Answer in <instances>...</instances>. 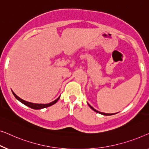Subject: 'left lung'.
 <instances>
[{"label":"left lung","mask_w":149,"mask_h":149,"mask_svg":"<svg viewBox=\"0 0 149 149\" xmlns=\"http://www.w3.org/2000/svg\"><path fill=\"white\" fill-rule=\"evenodd\" d=\"M88 106L90 107H91L92 109H93V111H95V112H96V113H100V114H102V115H103V116H111V115H114L113 113H102V112H100V111H97V110H96L95 109H94L93 107H92L91 104H88Z\"/></svg>","instance_id":"1"}]
</instances>
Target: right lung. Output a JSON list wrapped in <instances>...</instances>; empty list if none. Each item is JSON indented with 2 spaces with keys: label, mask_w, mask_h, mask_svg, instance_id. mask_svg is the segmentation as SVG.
Instances as JSON below:
<instances>
[{
  "label": "right lung",
  "mask_w": 149,
  "mask_h": 149,
  "mask_svg": "<svg viewBox=\"0 0 149 149\" xmlns=\"http://www.w3.org/2000/svg\"><path fill=\"white\" fill-rule=\"evenodd\" d=\"M12 93H13V94L15 97L16 98V99H17L19 101H20L21 102H22V103L25 104V105L33 109H41L49 107L51 106V105H53L54 104H55L56 102L58 101V100L60 98V96H59L57 98H56V100H54V101L51 102H49V103H48V104H38V103H33V102L26 101V100H23L21 98L19 97L18 96H17L15 94L13 93V91H12Z\"/></svg>",
  "instance_id": "right-lung-1"
}]
</instances>
